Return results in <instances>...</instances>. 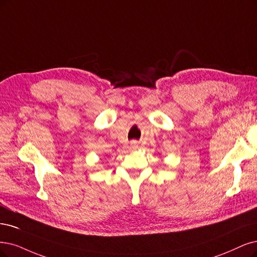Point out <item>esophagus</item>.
<instances>
[{
    "instance_id": "1",
    "label": "esophagus",
    "mask_w": 257,
    "mask_h": 257,
    "mask_svg": "<svg viewBox=\"0 0 257 257\" xmlns=\"http://www.w3.org/2000/svg\"><path fill=\"white\" fill-rule=\"evenodd\" d=\"M131 148L132 149H137L138 148V145H137L136 142H134V143H131Z\"/></svg>"
}]
</instances>
